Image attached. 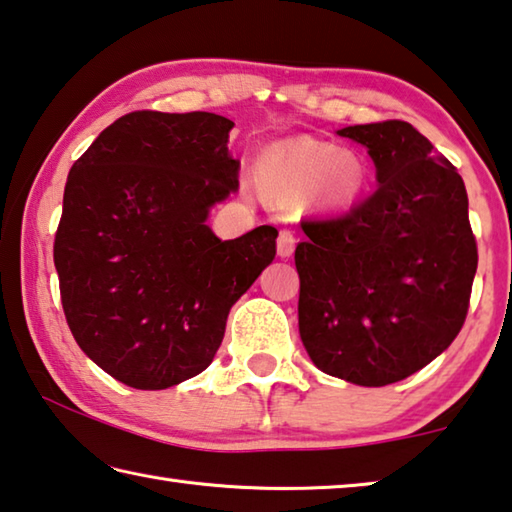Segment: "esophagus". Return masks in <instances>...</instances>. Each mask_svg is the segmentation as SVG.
<instances>
[{"instance_id": "esophagus-1", "label": "esophagus", "mask_w": 512, "mask_h": 512, "mask_svg": "<svg viewBox=\"0 0 512 512\" xmlns=\"http://www.w3.org/2000/svg\"><path fill=\"white\" fill-rule=\"evenodd\" d=\"M293 250H296V235L287 228L280 230V235H277V255L291 257Z\"/></svg>"}]
</instances>
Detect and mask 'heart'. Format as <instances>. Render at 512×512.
<instances>
[{
	"instance_id": "heart-1",
	"label": "heart",
	"mask_w": 512,
	"mask_h": 512,
	"mask_svg": "<svg viewBox=\"0 0 512 512\" xmlns=\"http://www.w3.org/2000/svg\"><path fill=\"white\" fill-rule=\"evenodd\" d=\"M257 183L282 203L305 196L327 207H348L366 187V167L354 153L323 142H296L266 153L257 164Z\"/></svg>"
}]
</instances>
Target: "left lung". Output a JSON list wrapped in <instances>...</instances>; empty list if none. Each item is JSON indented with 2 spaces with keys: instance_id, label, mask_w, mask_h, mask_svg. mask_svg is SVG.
<instances>
[{
  "instance_id": "1",
  "label": "left lung",
  "mask_w": 512,
  "mask_h": 512,
  "mask_svg": "<svg viewBox=\"0 0 512 512\" xmlns=\"http://www.w3.org/2000/svg\"><path fill=\"white\" fill-rule=\"evenodd\" d=\"M339 135L366 146L379 185L348 212L302 221L300 339L327 375L386 386L452 345L479 255L463 178L427 137L400 119Z\"/></svg>"
}]
</instances>
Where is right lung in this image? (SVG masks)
Instances as JSON below:
<instances>
[{
    "mask_svg": "<svg viewBox=\"0 0 512 512\" xmlns=\"http://www.w3.org/2000/svg\"><path fill=\"white\" fill-rule=\"evenodd\" d=\"M232 126L214 112H128L69 171L60 302L79 348L121 384L162 391L203 372L230 307L273 262V225L221 241L205 223L239 187Z\"/></svg>",
    "mask_w": 512,
    "mask_h": 512,
    "instance_id": "add662e5",
    "label": "right lung"
}]
</instances>
